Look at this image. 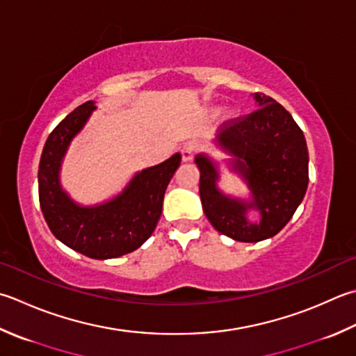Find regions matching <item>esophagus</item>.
I'll list each match as a JSON object with an SVG mask.
<instances>
[{"mask_svg":"<svg viewBox=\"0 0 356 356\" xmlns=\"http://www.w3.org/2000/svg\"><path fill=\"white\" fill-rule=\"evenodd\" d=\"M200 149V146L197 142H186L184 146H182V160L184 162H190V160L194 159V156L197 154Z\"/></svg>","mask_w":356,"mask_h":356,"instance_id":"34e87169","label":"esophagus"}]
</instances>
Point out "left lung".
Returning a JSON list of instances; mask_svg holds the SVG:
<instances>
[{
	"label": "left lung",
	"mask_w": 356,
	"mask_h": 356,
	"mask_svg": "<svg viewBox=\"0 0 356 356\" xmlns=\"http://www.w3.org/2000/svg\"><path fill=\"white\" fill-rule=\"evenodd\" d=\"M257 108L252 114L224 123L218 137L222 149L233 154V170L245 179L250 202L227 197L216 180V165L197 156L199 193L205 216L219 233L239 242H259L281 232L293 218L309 185V151L301 128L282 104L256 92ZM256 207L259 225H250L245 213Z\"/></svg>",
	"instance_id": "obj_1"
}]
</instances>
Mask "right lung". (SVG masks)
Listing matches in <instances>:
<instances>
[{
    "instance_id": "1",
    "label": "right lung",
    "mask_w": 356,
    "mask_h": 356,
    "mask_svg": "<svg viewBox=\"0 0 356 356\" xmlns=\"http://www.w3.org/2000/svg\"><path fill=\"white\" fill-rule=\"evenodd\" d=\"M94 109L90 100L80 104L49 134L38 166V197L55 238L92 259H111L134 252L154 232L166 186L182 157L174 154L138 172L120 196L106 204L88 208L74 204L61 190L58 171L69 143Z\"/></svg>"
}]
</instances>
